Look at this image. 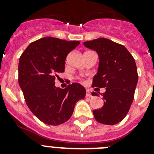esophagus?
<instances>
[{
	"label": "esophagus",
	"mask_w": 154,
	"mask_h": 154,
	"mask_svg": "<svg viewBox=\"0 0 154 154\" xmlns=\"http://www.w3.org/2000/svg\"><path fill=\"white\" fill-rule=\"evenodd\" d=\"M86 97H91V92H90V91H89V90H88V89H87V90H86Z\"/></svg>",
	"instance_id": "obj_1"
}]
</instances>
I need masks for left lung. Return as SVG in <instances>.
<instances>
[{
	"label": "left lung",
	"instance_id": "left-lung-1",
	"mask_svg": "<svg viewBox=\"0 0 154 154\" xmlns=\"http://www.w3.org/2000/svg\"><path fill=\"white\" fill-rule=\"evenodd\" d=\"M83 45L95 51L99 57L92 86L106 88L102 94L104 104L93 111L94 119L103 125H116L127 116L134 98L138 83L136 62L125 46L107 38H98ZM91 95L97 94L92 92Z\"/></svg>",
	"mask_w": 154,
	"mask_h": 154
}]
</instances>
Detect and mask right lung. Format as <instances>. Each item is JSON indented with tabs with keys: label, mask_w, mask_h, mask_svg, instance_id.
<instances>
[{
	"label": "right lung",
	"mask_w": 154,
	"mask_h": 154,
	"mask_svg": "<svg viewBox=\"0 0 154 154\" xmlns=\"http://www.w3.org/2000/svg\"><path fill=\"white\" fill-rule=\"evenodd\" d=\"M80 42L45 37L30 43L18 63V83L30 111L43 123L60 125L71 117L76 103L86 96L77 83L55 86L58 73L65 71L66 57Z\"/></svg>",
	"instance_id": "right-lung-1"
}]
</instances>
